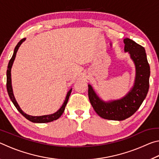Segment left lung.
<instances>
[{
    "instance_id": "1",
    "label": "left lung",
    "mask_w": 159,
    "mask_h": 159,
    "mask_svg": "<svg viewBox=\"0 0 159 159\" xmlns=\"http://www.w3.org/2000/svg\"><path fill=\"white\" fill-rule=\"evenodd\" d=\"M124 51L135 66V77L133 87L122 98L104 101L97 95L88 84V97L91 105L99 116L107 120H123L137 111L144 99L149 88L150 66L144 48L128 38L123 39Z\"/></svg>"
}]
</instances>
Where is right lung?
Instances as JSON below:
<instances>
[{"instance_id": "obj_1", "label": "right lung", "mask_w": 159, "mask_h": 159, "mask_svg": "<svg viewBox=\"0 0 159 159\" xmlns=\"http://www.w3.org/2000/svg\"><path fill=\"white\" fill-rule=\"evenodd\" d=\"M26 39H21V41L18 43L17 45H16V47L15 48L14 50V52H13L12 57V58L10 59V60L8 63V66H7V93H8V95L10 97V99L12 102V103L14 104L15 107L17 108V109L18 110V111L21 114V115H23L26 119L30 120V121L33 122V123H48V122H51L53 121V120H55L58 119L61 115H62L63 112L64 111V109H65L66 105L68 102L69 96L71 95L72 88H71L69 91L68 93L66 94L65 100H64V103L62 104V106L60 107V109L57 110V111L54 114H48V115H44V116H30L26 114V113L24 112L21 109V108L19 106L18 103L16 101L15 98L14 96V94H13V90H12V79H11V69L12 66L13 62L15 60L16 57V54L17 52V50L19 49V48L20 47V45L22 44V43L24 41H25Z\"/></svg>"}]
</instances>
